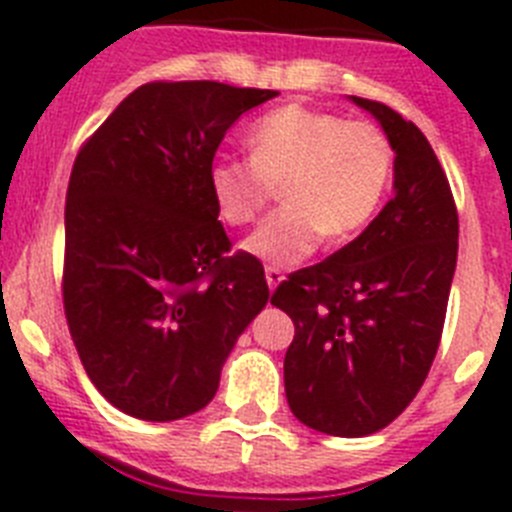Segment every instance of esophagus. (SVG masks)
I'll return each instance as SVG.
<instances>
[{
	"instance_id": "esophagus-1",
	"label": "esophagus",
	"mask_w": 512,
	"mask_h": 512,
	"mask_svg": "<svg viewBox=\"0 0 512 512\" xmlns=\"http://www.w3.org/2000/svg\"><path fill=\"white\" fill-rule=\"evenodd\" d=\"M265 280H267V288L275 290L280 283H283V273H280L278 267H270V265H267V267H265Z\"/></svg>"
}]
</instances>
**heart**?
<instances>
[{
    "label": "heart",
    "mask_w": 512,
    "mask_h": 512,
    "mask_svg": "<svg viewBox=\"0 0 512 512\" xmlns=\"http://www.w3.org/2000/svg\"><path fill=\"white\" fill-rule=\"evenodd\" d=\"M250 160L219 158L206 183L214 209L229 227L255 222L283 183V201L242 242L270 267H293L319 250L324 237L342 245L380 209L393 173V147L375 124L288 104L247 127Z\"/></svg>",
    "instance_id": "obj_1"
}]
</instances>
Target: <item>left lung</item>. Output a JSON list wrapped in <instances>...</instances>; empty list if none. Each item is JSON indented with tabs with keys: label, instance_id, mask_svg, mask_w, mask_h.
Returning a JSON list of instances; mask_svg holds the SVG:
<instances>
[{
	"label": "left lung",
	"instance_id": "left-lung-1",
	"mask_svg": "<svg viewBox=\"0 0 512 512\" xmlns=\"http://www.w3.org/2000/svg\"><path fill=\"white\" fill-rule=\"evenodd\" d=\"M393 147V199L324 262L278 285L296 336L285 352V398L313 431L370 436L408 408L439 349L457 267L459 219L434 150L380 101L349 96Z\"/></svg>",
	"mask_w": 512,
	"mask_h": 512
}]
</instances>
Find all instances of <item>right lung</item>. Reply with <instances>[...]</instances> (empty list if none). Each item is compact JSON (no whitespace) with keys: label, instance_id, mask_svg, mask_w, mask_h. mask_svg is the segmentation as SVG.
<instances>
[{"label":"right lung","instance_id":"add662e5","mask_svg":"<svg viewBox=\"0 0 512 512\" xmlns=\"http://www.w3.org/2000/svg\"><path fill=\"white\" fill-rule=\"evenodd\" d=\"M270 89L145 84L81 147L66 193L63 306L86 375L114 408L178 421L211 403L270 290L229 252L206 173Z\"/></svg>","mask_w":512,"mask_h":512}]
</instances>
